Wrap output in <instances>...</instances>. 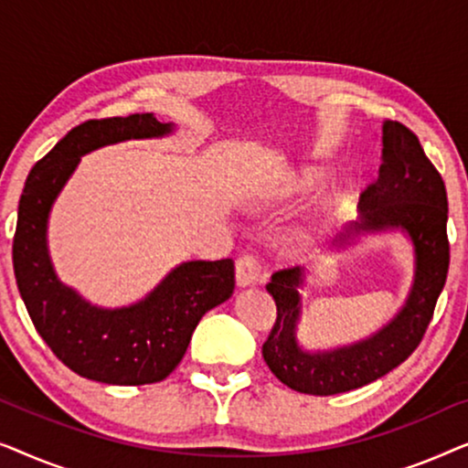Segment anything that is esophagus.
<instances>
[{
  "mask_svg": "<svg viewBox=\"0 0 468 468\" xmlns=\"http://www.w3.org/2000/svg\"><path fill=\"white\" fill-rule=\"evenodd\" d=\"M258 277H260L258 260H255L253 255H242V258H239V261H236V285L239 287L255 285L258 283Z\"/></svg>",
  "mask_w": 468,
  "mask_h": 468,
  "instance_id": "1",
  "label": "esophagus"
}]
</instances>
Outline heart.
<instances>
[{"label": "heart", "mask_w": 468, "mask_h": 468, "mask_svg": "<svg viewBox=\"0 0 468 468\" xmlns=\"http://www.w3.org/2000/svg\"><path fill=\"white\" fill-rule=\"evenodd\" d=\"M325 176L324 172L315 168V165H303V168L293 170L290 176L285 178L283 187H281V194L283 196H306L311 191L319 189L324 185ZM351 208H354V202H351V196L347 191L338 189L332 191L324 197V202L319 204L317 210V223L322 228H335L338 223H343L347 219Z\"/></svg>", "instance_id": "b5f03b06"}]
</instances>
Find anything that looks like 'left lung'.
Instances as JSON below:
<instances>
[{"label":"left lung","mask_w":468,"mask_h":468,"mask_svg":"<svg viewBox=\"0 0 468 468\" xmlns=\"http://www.w3.org/2000/svg\"><path fill=\"white\" fill-rule=\"evenodd\" d=\"M381 165L375 183L360 196V219L338 234L335 253L362 236L400 232L413 251V281L405 304L379 330L360 341L330 349L300 343L304 266L272 274L266 290L277 304V322L261 356L281 383L303 394L332 396L362 388L388 375L413 354L431 324L450 268L447 194L443 178L426 157L418 136L399 121H383Z\"/></svg>","instance_id":"left-lung-1"}]
</instances>
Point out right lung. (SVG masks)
Returning a JSON list of instances; mask_svg holds the SVG:
<instances>
[{
    "label": "right lung",
    "mask_w": 468,
    "mask_h": 468,
    "mask_svg": "<svg viewBox=\"0 0 468 468\" xmlns=\"http://www.w3.org/2000/svg\"><path fill=\"white\" fill-rule=\"evenodd\" d=\"M175 123L153 112L93 119L68 132L31 168L21 200L12 261L18 292L37 335L76 375L108 386H144L168 377L183 360L204 313L234 292V261H183L138 303L98 306L57 277L48 253V217L79 168L101 146L170 136Z\"/></svg>",
    "instance_id": "1"
}]
</instances>
